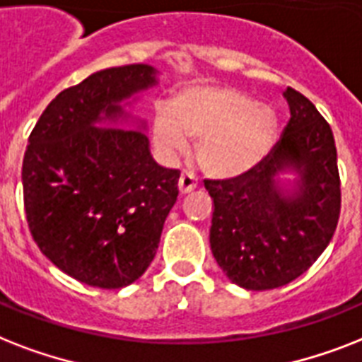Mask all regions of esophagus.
I'll return each instance as SVG.
<instances>
[{
    "label": "esophagus",
    "instance_id": "esophagus-1",
    "mask_svg": "<svg viewBox=\"0 0 362 362\" xmlns=\"http://www.w3.org/2000/svg\"><path fill=\"white\" fill-rule=\"evenodd\" d=\"M197 187V178L189 173H182L180 178H178V189H180V195H187Z\"/></svg>",
    "mask_w": 362,
    "mask_h": 362
}]
</instances>
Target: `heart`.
<instances>
[{"instance_id": "1", "label": "heart", "mask_w": 362, "mask_h": 362, "mask_svg": "<svg viewBox=\"0 0 362 362\" xmlns=\"http://www.w3.org/2000/svg\"><path fill=\"white\" fill-rule=\"evenodd\" d=\"M152 143L163 160H173L197 139L199 165L214 178L249 173L272 152L279 120L269 105L245 90L223 83L182 87L152 117Z\"/></svg>"}]
</instances>
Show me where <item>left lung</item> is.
<instances>
[{
	"label": "left lung",
	"mask_w": 362,
	"mask_h": 362,
	"mask_svg": "<svg viewBox=\"0 0 362 362\" xmlns=\"http://www.w3.org/2000/svg\"><path fill=\"white\" fill-rule=\"evenodd\" d=\"M284 134L264 163L230 180H206L210 247L232 283L272 290L313 266L334 234L340 178L331 126L288 87Z\"/></svg>",
	"instance_id": "8db88e82"
}]
</instances>
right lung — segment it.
Listing matches in <instances>:
<instances>
[{
  "label": "right lung",
  "instance_id": "add662e5",
  "mask_svg": "<svg viewBox=\"0 0 362 362\" xmlns=\"http://www.w3.org/2000/svg\"><path fill=\"white\" fill-rule=\"evenodd\" d=\"M151 64L90 74L40 115L23 156L29 230L79 283L122 288L156 257L180 171L156 163L146 120L128 111L160 83Z\"/></svg>",
  "mask_w": 362,
  "mask_h": 362
}]
</instances>
